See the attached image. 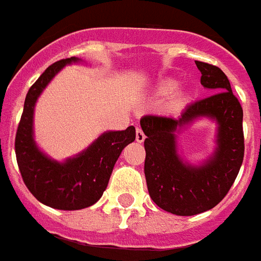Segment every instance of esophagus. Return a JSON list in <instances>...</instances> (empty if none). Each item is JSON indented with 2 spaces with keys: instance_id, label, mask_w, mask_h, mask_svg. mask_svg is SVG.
I'll use <instances>...</instances> for the list:
<instances>
[{
  "instance_id": "34e87169",
  "label": "esophagus",
  "mask_w": 261,
  "mask_h": 261,
  "mask_svg": "<svg viewBox=\"0 0 261 261\" xmlns=\"http://www.w3.org/2000/svg\"><path fill=\"white\" fill-rule=\"evenodd\" d=\"M136 141L137 142H144L145 141V135L142 132L141 128H136Z\"/></svg>"
}]
</instances>
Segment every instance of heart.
<instances>
[{"instance_id": "b5f03b06", "label": "heart", "mask_w": 261, "mask_h": 261, "mask_svg": "<svg viewBox=\"0 0 261 261\" xmlns=\"http://www.w3.org/2000/svg\"><path fill=\"white\" fill-rule=\"evenodd\" d=\"M176 87V82L174 80H165L161 84L156 85L155 90H154V96L155 98H165V96L172 94L168 96V100L166 103V110L168 112H176L180 110L183 106H186L187 100H188V95L183 89H175Z\"/></svg>"}]
</instances>
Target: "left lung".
<instances>
[{
	"label": "left lung",
	"instance_id": "left-lung-1",
	"mask_svg": "<svg viewBox=\"0 0 261 261\" xmlns=\"http://www.w3.org/2000/svg\"><path fill=\"white\" fill-rule=\"evenodd\" d=\"M201 85L213 95L187 106L177 119L146 115L140 120L145 136V177L151 200L176 216H195L214 208L227 195L244 155L243 110L218 66L196 61ZM200 117L217 123V146L202 165H190L177 154L176 137Z\"/></svg>",
	"mask_w": 261,
	"mask_h": 261
}]
</instances>
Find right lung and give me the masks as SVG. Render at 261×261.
<instances>
[{
  "instance_id": "add662e5",
  "label": "right lung",
  "mask_w": 261,
  "mask_h": 261,
  "mask_svg": "<svg viewBox=\"0 0 261 261\" xmlns=\"http://www.w3.org/2000/svg\"><path fill=\"white\" fill-rule=\"evenodd\" d=\"M77 57L64 59L45 69L30 87L15 135V155L23 181L41 204L60 211H78L95 204L107 188L114 166L124 147L135 141L136 129L111 130L99 136L86 150L57 162L45 155L34 140V108L43 90Z\"/></svg>"
}]
</instances>
